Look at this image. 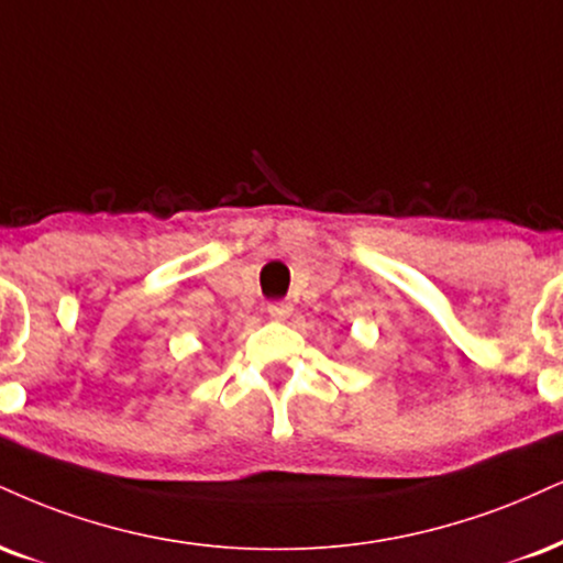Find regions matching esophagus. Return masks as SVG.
Segmentation results:
<instances>
[{"mask_svg":"<svg viewBox=\"0 0 563 563\" xmlns=\"http://www.w3.org/2000/svg\"><path fill=\"white\" fill-rule=\"evenodd\" d=\"M267 311L273 320H286L290 311H294V307H290V301H269Z\"/></svg>","mask_w":563,"mask_h":563,"instance_id":"1","label":"esophagus"}]
</instances>
